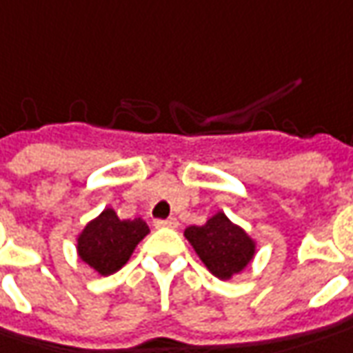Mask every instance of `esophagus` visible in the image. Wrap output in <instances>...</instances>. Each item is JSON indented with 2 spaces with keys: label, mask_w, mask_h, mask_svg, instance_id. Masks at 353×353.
Returning a JSON list of instances; mask_svg holds the SVG:
<instances>
[{
  "label": "esophagus",
  "mask_w": 353,
  "mask_h": 353,
  "mask_svg": "<svg viewBox=\"0 0 353 353\" xmlns=\"http://www.w3.org/2000/svg\"><path fill=\"white\" fill-rule=\"evenodd\" d=\"M154 228H177L176 218H168V220H154Z\"/></svg>",
  "instance_id": "obj_1"
}]
</instances>
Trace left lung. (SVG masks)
Segmentation results:
<instances>
[{"instance_id": "left-lung-1", "label": "left lung", "mask_w": 353, "mask_h": 353, "mask_svg": "<svg viewBox=\"0 0 353 353\" xmlns=\"http://www.w3.org/2000/svg\"><path fill=\"white\" fill-rule=\"evenodd\" d=\"M183 236L208 272L220 280H230L243 272L257 253V241L222 210L208 218L203 226L185 228Z\"/></svg>"}]
</instances>
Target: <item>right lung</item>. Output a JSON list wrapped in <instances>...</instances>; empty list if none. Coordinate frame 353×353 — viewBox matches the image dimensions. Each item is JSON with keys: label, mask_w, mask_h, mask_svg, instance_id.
Masks as SVG:
<instances>
[{"label": "right lung", "mask_w": 353, "mask_h": 353, "mask_svg": "<svg viewBox=\"0 0 353 353\" xmlns=\"http://www.w3.org/2000/svg\"><path fill=\"white\" fill-rule=\"evenodd\" d=\"M150 230L143 218L121 220L114 208H104L77 236V255L98 276H110L131 259Z\"/></svg>", "instance_id": "add662e5"}]
</instances>
